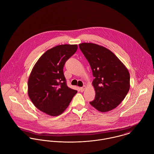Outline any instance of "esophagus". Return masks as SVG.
<instances>
[{
    "label": "esophagus",
    "instance_id": "obj_1",
    "mask_svg": "<svg viewBox=\"0 0 154 154\" xmlns=\"http://www.w3.org/2000/svg\"><path fill=\"white\" fill-rule=\"evenodd\" d=\"M85 89H86V86H84L83 87H82V88H80V91H81V92H83V91H85Z\"/></svg>",
    "mask_w": 154,
    "mask_h": 154
}]
</instances>
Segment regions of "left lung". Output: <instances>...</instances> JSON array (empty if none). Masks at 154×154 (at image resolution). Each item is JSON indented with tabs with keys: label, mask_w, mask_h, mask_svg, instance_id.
I'll list each match as a JSON object with an SVG mask.
<instances>
[{
	"label": "left lung",
	"mask_w": 154,
	"mask_h": 154,
	"mask_svg": "<svg viewBox=\"0 0 154 154\" xmlns=\"http://www.w3.org/2000/svg\"><path fill=\"white\" fill-rule=\"evenodd\" d=\"M88 60L94 77L92 85L96 95L91 105L105 112L121 103L130 89V74L121 61L110 50L92 43L79 44Z\"/></svg>",
	"instance_id": "8db88e82"
}]
</instances>
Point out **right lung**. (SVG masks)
Returning <instances> with one entry per match:
<instances>
[{
    "instance_id": "1",
    "label": "right lung",
    "mask_w": 154,
    "mask_h": 154,
    "mask_svg": "<svg viewBox=\"0 0 154 154\" xmlns=\"http://www.w3.org/2000/svg\"><path fill=\"white\" fill-rule=\"evenodd\" d=\"M77 45H61L45 52L33 66L28 80V94L34 106L51 116L66 109L77 91L68 88L63 68L77 51Z\"/></svg>"
}]
</instances>
